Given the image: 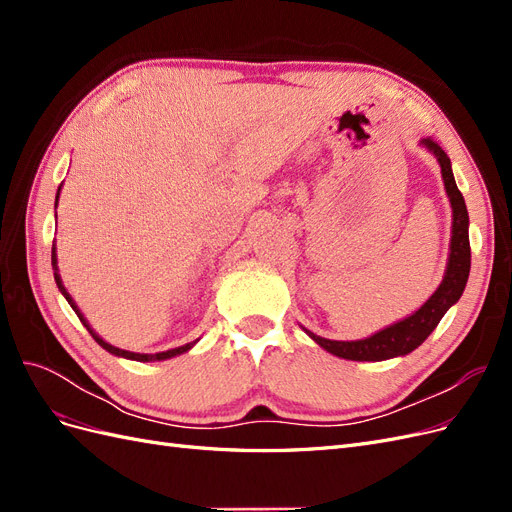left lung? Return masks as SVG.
<instances>
[{
	"mask_svg": "<svg viewBox=\"0 0 512 512\" xmlns=\"http://www.w3.org/2000/svg\"><path fill=\"white\" fill-rule=\"evenodd\" d=\"M423 145L429 151H433V156H436L440 162L444 188L448 198H451V207H453V237H451V256H448L446 275L440 288L431 294L429 301L418 309V312H414L412 316L404 318L397 324H391V327H386L367 339H359V342H333V339H324L307 331V335L312 337L320 348H324L335 356H342V359L386 361V359H393V356H404L412 352L414 348H418L425 342L433 329L438 327V322L448 312V307L459 301L463 288H466L468 275H470V237H468L470 218H468L466 200H463L457 188L453 170H451V160H448L444 149L436 141H431V138H425Z\"/></svg>",
	"mask_w": 512,
	"mask_h": 512,
	"instance_id": "1",
	"label": "left lung"
}]
</instances>
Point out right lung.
<instances>
[{
	"label": "right lung",
	"instance_id": "1",
	"mask_svg": "<svg viewBox=\"0 0 512 512\" xmlns=\"http://www.w3.org/2000/svg\"><path fill=\"white\" fill-rule=\"evenodd\" d=\"M59 188H61V185H59ZM57 198H59V192H57ZM57 198H55V200H57ZM55 207H57V203H55ZM51 260H53V267H55V282H57V288L61 290V294H64L66 301L70 303V307L76 312V316H79V320L85 324L89 335L94 337L96 342H98L106 352H111V354H115V356H123V359H132V361H143V363H147V361H164V359H170V356H177V354H181V352H188V350L196 344V342H192V344H185V346H179V348H173V350H166V352H156V354H138V352H128V350H121V348H115V346H111V344H106L102 337H98L94 331H91L87 320H85L83 314L79 312V307L74 305V301H72V297L68 294V290L64 288V284H61V277H59V273H57V254H55V247H53V252H51Z\"/></svg>",
	"mask_w": 512,
	"mask_h": 512
}]
</instances>
